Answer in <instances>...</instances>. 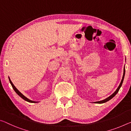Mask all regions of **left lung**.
Segmentation results:
<instances>
[{"instance_id":"obj_1","label":"left lung","mask_w":131,"mask_h":131,"mask_svg":"<svg viewBox=\"0 0 131 131\" xmlns=\"http://www.w3.org/2000/svg\"><path fill=\"white\" fill-rule=\"evenodd\" d=\"M125 66H124V73H123V76H122V79L121 80V82L120 83V84L119 85V86H118V88H117V90L115 92H114L113 94H111L110 96H109L108 97H107V99H105L104 100H101V101H96V102H95V103H98V104H103V103H106L108 101L110 100L111 99H113V97L115 96V95L117 94V93L118 92V91H119V89L121 88V87L122 84V83H123V81H124V76H125Z\"/></svg>"}]
</instances>
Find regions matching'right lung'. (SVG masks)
Segmentation results:
<instances>
[{"label": "right lung", "mask_w": 131, "mask_h": 131, "mask_svg": "<svg viewBox=\"0 0 131 131\" xmlns=\"http://www.w3.org/2000/svg\"><path fill=\"white\" fill-rule=\"evenodd\" d=\"M9 81H10V84H11V85H12V88H13V89H14V90L15 91V92L17 93V94L19 95V96L20 97H21V98L23 99V100H24L25 101H28V102H29V103H38V101H32V100H30V99H28V98H27V97H26V96H24V95L22 94L21 93V92H20L19 91H18V89L16 88L15 86H14V85L13 84V83H12V82L11 81V80H10V79L9 78Z\"/></svg>", "instance_id": "add662e5"}]
</instances>
